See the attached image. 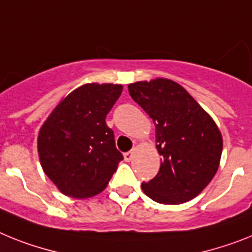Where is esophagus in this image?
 Instances as JSON below:
<instances>
[{
    "label": "esophagus",
    "mask_w": 252,
    "mask_h": 252,
    "mask_svg": "<svg viewBox=\"0 0 252 252\" xmlns=\"http://www.w3.org/2000/svg\"><path fill=\"white\" fill-rule=\"evenodd\" d=\"M133 156H134V150H132V151L126 152V154H124V160L129 162L130 160H132V158H133Z\"/></svg>",
    "instance_id": "1"
}]
</instances>
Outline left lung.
I'll list each match as a JSON object with an SVG mask.
<instances>
[{"mask_svg": "<svg viewBox=\"0 0 252 252\" xmlns=\"http://www.w3.org/2000/svg\"><path fill=\"white\" fill-rule=\"evenodd\" d=\"M132 98L155 124L160 170L141 187L151 200L178 205L194 198L219 168L223 138L210 115L174 80L156 78L130 83Z\"/></svg>", "mask_w": 252, "mask_h": 252, "instance_id": "obj_1", "label": "left lung"}]
</instances>
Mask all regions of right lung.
Wrapping results in <instances>:
<instances>
[{
    "label": "right lung",
    "instance_id": "1",
    "mask_svg": "<svg viewBox=\"0 0 252 252\" xmlns=\"http://www.w3.org/2000/svg\"><path fill=\"white\" fill-rule=\"evenodd\" d=\"M122 91V84H83L64 97L41 126L42 169L66 196L88 198L102 192L123 160L105 122Z\"/></svg>",
    "mask_w": 252,
    "mask_h": 252
}]
</instances>
